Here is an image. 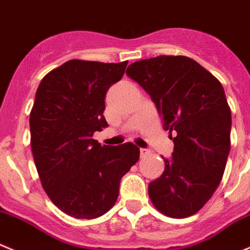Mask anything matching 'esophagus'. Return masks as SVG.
Segmentation results:
<instances>
[{"label":"esophagus","mask_w":250,"mask_h":250,"mask_svg":"<svg viewBox=\"0 0 250 250\" xmlns=\"http://www.w3.org/2000/svg\"><path fill=\"white\" fill-rule=\"evenodd\" d=\"M140 154H141V157H146L147 154H149V149L148 148H140Z\"/></svg>","instance_id":"1"}]
</instances>
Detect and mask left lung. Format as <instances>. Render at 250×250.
<instances>
[{"label": "left lung", "mask_w": 250, "mask_h": 250, "mask_svg": "<svg viewBox=\"0 0 250 250\" xmlns=\"http://www.w3.org/2000/svg\"><path fill=\"white\" fill-rule=\"evenodd\" d=\"M126 75L149 94L172 138V158L149 183L157 210L173 218L198 212L220 185L230 149V109L217 78L187 56L136 61Z\"/></svg>", "instance_id": "left-lung-1"}]
</instances>
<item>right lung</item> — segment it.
I'll use <instances>...</instances> for the list:
<instances>
[{
  "label": "right lung",
  "instance_id": "1",
  "mask_svg": "<svg viewBox=\"0 0 250 250\" xmlns=\"http://www.w3.org/2000/svg\"><path fill=\"white\" fill-rule=\"evenodd\" d=\"M127 61L70 60L42 80L30 111V145L42 185L51 201L75 218L108 212L120 180L139 161L134 144L102 146L93 139L108 126L106 92Z\"/></svg>",
  "mask_w": 250,
  "mask_h": 250
}]
</instances>
